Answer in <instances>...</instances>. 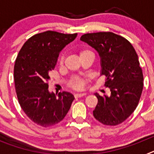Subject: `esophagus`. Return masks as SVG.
Instances as JSON below:
<instances>
[{
  "instance_id": "obj_1",
  "label": "esophagus",
  "mask_w": 154,
  "mask_h": 154,
  "mask_svg": "<svg viewBox=\"0 0 154 154\" xmlns=\"http://www.w3.org/2000/svg\"><path fill=\"white\" fill-rule=\"evenodd\" d=\"M85 96V93H77V94H75L74 97L75 98H80V97H82V96Z\"/></svg>"
}]
</instances>
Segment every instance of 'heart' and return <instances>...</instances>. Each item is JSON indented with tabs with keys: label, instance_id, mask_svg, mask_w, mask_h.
<instances>
[{
	"label": "heart",
	"instance_id": "1",
	"mask_svg": "<svg viewBox=\"0 0 154 154\" xmlns=\"http://www.w3.org/2000/svg\"><path fill=\"white\" fill-rule=\"evenodd\" d=\"M79 58H82V57L85 56V55H93V53H92L91 50L88 49V48H82V49H80L79 52ZM58 62V65H63L64 62H65V55L64 54H62L59 56ZM87 80H88L87 79L82 78V77H79V76H73V77H72L70 81H69V85L71 89H74V90H82L85 88Z\"/></svg>",
	"mask_w": 154,
	"mask_h": 154
}]
</instances>
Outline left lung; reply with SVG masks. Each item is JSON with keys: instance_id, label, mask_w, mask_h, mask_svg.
<instances>
[{"instance_id": "1", "label": "left lung", "mask_w": 154, "mask_h": 154, "mask_svg": "<svg viewBox=\"0 0 154 154\" xmlns=\"http://www.w3.org/2000/svg\"><path fill=\"white\" fill-rule=\"evenodd\" d=\"M80 40L99 52L105 86L111 91L109 97L95 94L98 103L94 117L106 126H117L134 112L142 94L143 75L138 55L127 39L110 31L85 34Z\"/></svg>"}]
</instances>
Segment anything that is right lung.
I'll use <instances>...</instances> for the list:
<instances>
[{"label":"right lung","mask_w":154,"mask_h":154,"mask_svg":"<svg viewBox=\"0 0 154 154\" xmlns=\"http://www.w3.org/2000/svg\"><path fill=\"white\" fill-rule=\"evenodd\" d=\"M77 33L47 31L25 42L14 68L18 103L32 122L43 127L54 126L69 112L74 98L69 92L58 96L48 92L49 73L55 69L61 50L72 42Z\"/></svg>","instance_id":"1"}]
</instances>
